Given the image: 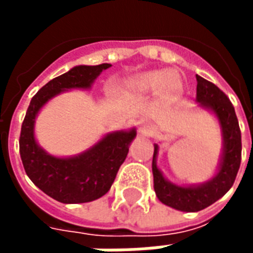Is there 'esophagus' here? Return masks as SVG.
<instances>
[{
	"instance_id": "34e87169",
	"label": "esophagus",
	"mask_w": 253,
	"mask_h": 253,
	"mask_svg": "<svg viewBox=\"0 0 253 253\" xmlns=\"http://www.w3.org/2000/svg\"><path fill=\"white\" fill-rule=\"evenodd\" d=\"M138 131H139V134H142V135H146V134H150V132L153 131V127H152V125L148 123V122L142 121V122H139Z\"/></svg>"
}]
</instances>
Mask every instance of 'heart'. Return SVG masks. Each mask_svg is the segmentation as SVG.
Returning a JSON list of instances; mask_svg holds the SVG:
<instances>
[{
    "label": "heart",
    "mask_w": 253,
    "mask_h": 253,
    "mask_svg": "<svg viewBox=\"0 0 253 253\" xmlns=\"http://www.w3.org/2000/svg\"><path fill=\"white\" fill-rule=\"evenodd\" d=\"M126 88L139 96L156 94L160 92L167 96H175L181 90V81L175 73L167 70H149L127 78Z\"/></svg>",
    "instance_id": "b5f03b06"
}]
</instances>
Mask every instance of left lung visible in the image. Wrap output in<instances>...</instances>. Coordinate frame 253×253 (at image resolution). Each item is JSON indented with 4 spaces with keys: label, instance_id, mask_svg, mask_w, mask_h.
Here are the masks:
<instances>
[{
    "label": "left lung",
    "instance_id": "left-lung-1",
    "mask_svg": "<svg viewBox=\"0 0 253 253\" xmlns=\"http://www.w3.org/2000/svg\"><path fill=\"white\" fill-rule=\"evenodd\" d=\"M196 83V103L218 121L222 137V150L217 172L211 179L199 184L180 186L168 180L159 168V143H154L152 170L156 195L161 203L179 211H199L222 198L233 186L241 163V132L234 107L217 85L198 74Z\"/></svg>",
    "mask_w": 253,
    "mask_h": 253
}]
</instances>
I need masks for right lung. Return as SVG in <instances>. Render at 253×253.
I'll list each match as a JSON object with an SVG mask.
<instances>
[{"mask_svg":"<svg viewBox=\"0 0 253 253\" xmlns=\"http://www.w3.org/2000/svg\"><path fill=\"white\" fill-rule=\"evenodd\" d=\"M110 63L78 65L47 83L32 97L20 134V156L25 173L44 194L61 203H86L110 191L116 173L137 137L135 127L107 132L93 146L76 156L59 157L46 152L35 137V122L42 108L58 94L90 89Z\"/></svg>","mask_w":253,"mask_h":253,"instance_id":"add662e5","label":"right lung"}]
</instances>
